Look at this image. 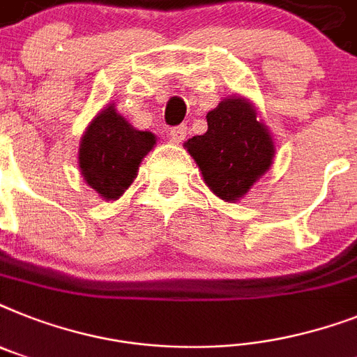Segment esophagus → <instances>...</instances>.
I'll return each mask as SVG.
<instances>
[{"instance_id": "obj_1", "label": "esophagus", "mask_w": 357, "mask_h": 357, "mask_svg": "<svg viewBox=\"0 0 357 357\" xmlns=\"http://www.w3.org/2000/svg\"><path fill=\"white\" fill-rule=\"evenodd\" d=\"M169 137L172 143H181L185 137H187V126L181 124V126H174L169 130Z\"/></svg>"}]
</instances>
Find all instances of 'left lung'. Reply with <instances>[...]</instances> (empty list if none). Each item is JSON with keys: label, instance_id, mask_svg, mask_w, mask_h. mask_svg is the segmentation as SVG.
Segmentation results:
<instances>
[{"label": "left lung", "instance_id": "obj_1", "mask_svg": "<svg viewBox=\"0 0 357 357\" xmlns=\"http://www.w3.org/2000/svg\"><path fill=\"white\" fill-rule=\"evenodd\" d=\"M185 149L218 198L236 202L273 163L275 144L257 109L242 97H227L207 113V132Z\"/></svg>", "mask_w": 357, "mask_h": 357}]
</instances>
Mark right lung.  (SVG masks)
I'll return each instance as SVG.
<instances>
[{
    "instance_id": "right-lung-1",
    "label": "right lung",
    "mask_w": 357,
    "mask_h": 357,
    "mask_svg": "<svg viewBox=\"0 0 357 357\" xmlns=\"http://www.w3.org/2000/svg\"><path fill=\"white\" fill-rule=\"evenodd\" d=\"M155 144L152 132L135 130L113 104L89 123L80 141L78 167L86 183L104 199H117L132 185L139 165Z\"/></svg>"
}]
</instances>
